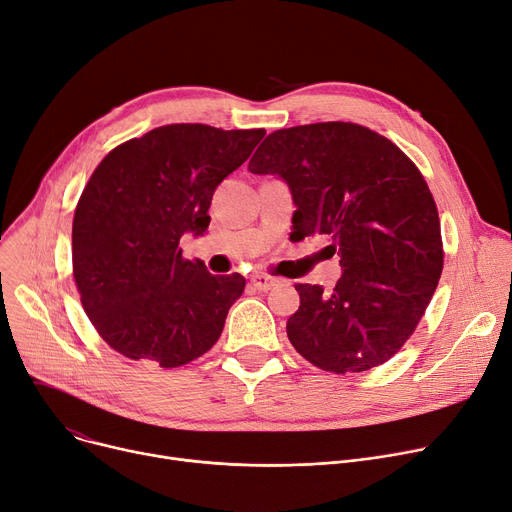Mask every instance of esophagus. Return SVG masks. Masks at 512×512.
<instances>
[{"label":"esophagus","instance_id":"obj_1","mask_svg":"<svg viewBox=\"0 0 512 512\" xmlns=\"http://www.w3.org/2000/svg\"><path fill=\"white\" fill-rule=\"evenodd\" d=\"M249 282L255 290H261V292H267L272 290L276 284H278V278L270 276V274H261V272H255L249 276Z\"/></svg>","mask_w":512,"mask_h":512}]
</instances>
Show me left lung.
<instances>
[{
    "mask_svg": "<svg viewBox=\"0 0 512 512\" xmlns=\"http://www.w3.org/2000/svg\"><path fill=\"white\" fill-rule=\"evenodd\" d=\"M249 170L286 180L297 205L290 238L328 236L344 267L332 292L294 284L292 346L332 373L386 363L415 332L444 267L438 207L419 168L361 124L317 122L267 134Z\"/></svg>",
    "mask_w": 512,
    "mask_h": 512,
    "instance_id": "1",
    "label": "left lung"
}]
</instances>
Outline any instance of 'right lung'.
Returning a JSON list of instances; mask_svg holds the SVG:
<instances>
[{
    "mask_svg": "<svg viewBox=\"0 0 512 512\" xmlns=\"http://www.w3.org/2000/svg\"><path fill=\"white\" fill-rule=\"evenodd\" d=\"M263 134L168 124L101 159L74 211L72 272L85 313L114 351L170 369L218 342L245 278L184 259L180 238L207 230L215 188Z\"/></svg>",
    "mask_w": 512,
    "mask_h": 512,
    "instance_id": "add662e5",
    "label": "right lung"
}]
</instances>
